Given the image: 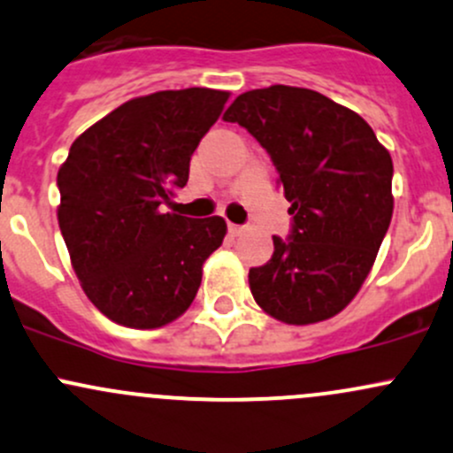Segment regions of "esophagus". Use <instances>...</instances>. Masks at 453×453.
Instances as JSON below:
<instances>
[{"instance_id": "obj_1", "label": "esophagus", "mask_w": 453, "mask_h": 453, "mask_svg": "<svg viewBox=\"0 0 453 453\" xmlns=\"http://www.w3.org/2000/svg\"><path fill=\"white\" fill-rule=\"evenodd\" d=\"M227 232H230L232 236H239V234H242V227L234 226V223H230V226H227Z\"/></svg>"}]
</instances>
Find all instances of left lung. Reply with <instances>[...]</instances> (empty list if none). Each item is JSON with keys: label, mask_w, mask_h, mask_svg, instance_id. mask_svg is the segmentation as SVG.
<instances>
[{"label": "left lung", "mask_w": 453, "mask_h": 453, "mask_svg": "<svg viewBox=\"0 0 453 453\" xmlns=\"http://www.w3.org/2000/svg\"><path fill=\"white\" fill-rule=\"evenodd\" d=\"M223 119L269 151L290 202L293 234L250 269L266 314L311 326L358 295L393 217V160L358 112L311 88L273 84L239 95Z\"/></svg>", "instance_id": "8db88e82"}]
</instances>
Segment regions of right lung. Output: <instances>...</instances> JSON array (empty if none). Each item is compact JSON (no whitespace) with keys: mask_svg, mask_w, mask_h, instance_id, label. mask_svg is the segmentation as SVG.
I'll return each instance as SVG.
<instances>
[{"mask_svg":"<svg viewBox=\"0 0 453 453\" xmlns=\"http://www.w3.org/2000/svg\"><path fill=\"white\" fill-rule=\"evenodd\" d=\"M227 90L142 95L114 108L71 145L58 169V226L95 308L119 326L154 330L188 311L221 217L163 212L188 182L190 156L221 117Z\"/></svg>","mask_w":453,"mask_h":453,"instance_id":"obj_1","label":"right lung"}]
</instances>
